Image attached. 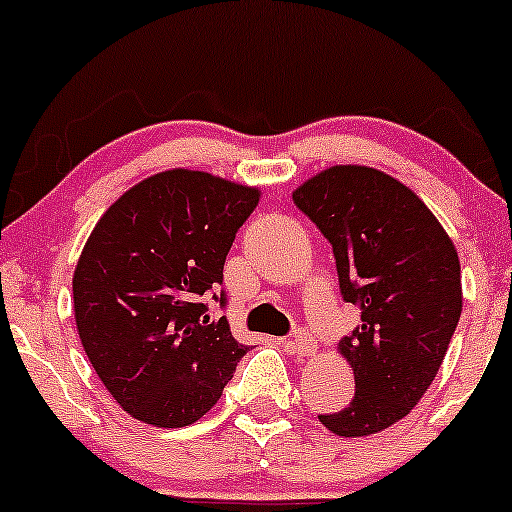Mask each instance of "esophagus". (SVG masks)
I'll return each instance as SVG.
<instances>
[{
    "mask_svg": "<svg viewBox=\"0 0 512 512\" xmlns=\"http://www.w3.org/2000/svg\"><path fill=\"white\" fill-rule=\"evenodd\" d=\"M286 347H289L291 352H296V355H299V357H308L313 350H316V345H313L311 335H306V333L294 335V338L286 342Z\"/></svg>",
    "mask_w": 512,
    "mask_h": 512,
    "instance_id": "esophagus-1",
    "label": "esophagus"
}]
</instances>
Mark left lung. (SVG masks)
I'll return each instance as SVG.
<instances>
[{
    "label": "left lung",
    "mask_w": 512,
    "mask_h": 512,
    "mask_svg": "<svg viewBox=\"0 0 512 512\" xmlns=\"http://www.w3.org/2000/svg\"><path fill=\"white\" fill-rule=\"evenodd\" d=\"M333 245L342 299L362 323L338 345L355 396L318 415L340 437L391 428L428 391L462 316L457 247L413 189L367 165H335L294 189Z\"/></svg>",
    "instance_id": "obj_1"
}]
</instances>
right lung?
Masks as SVG:
<instances>
[{"mask_svg":"<svg viewBox=\"0 0 512 512\" xmlns=\"http://www.w3.org/2000/svg\"><path fill=\"white\" fill-rule=\"evenodd\" d=\"M260 196L174 167L121 194L89 233L72 274L77 333L101 384L140 423L184 428L204 418L247 352L226 318L211 323L201 296L223 282Z\"/></svg>","mask_w":512,"mask_h":512,"instance_id":"right-lung-1","label":"right lung"}]
</instances>
